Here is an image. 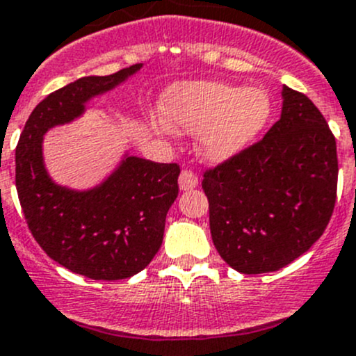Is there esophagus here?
<instances>
[{"label": "esophagus", "mask_w": 356, "mask_h": 356, "mask_svg": "<svg viewBox=\"0 0 356 356\" xmlns=\"http://www.w3.org/2000/svg\"><path fill=\"white\" fill-rule=\"evenodd\" d=\"M197 186V175L193 170H182L179 175V188L182 191H191Z\"/></svg>", "instance_id": "1"}]
</instances>
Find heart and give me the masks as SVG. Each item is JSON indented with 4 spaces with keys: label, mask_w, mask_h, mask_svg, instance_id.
<instances>
[{
    "label": "heart",
    "mask_w": 356,
    "mask_h": 356,
    "mask_svg": "<svg viewBox=\"0 0 356 356\" xmlns=\"http://www.w3.org/2000/svg\"><path fill=\"white\" fill-rule=\"evenodd\" d=\"M159 107L168 129L197 133V152L213 163L244 152L271 115L266 90L218 80L174 83L162 93Z\"/></svg>",
    "instance_id": "obj_1"
}]
</instances>
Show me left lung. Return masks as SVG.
Masks as SVG:
<instances>
[{"mask_svg":"<svg viewBox=\"0 0 356 356\" xmlns=\"http://www.w3.org/2000/svg\"><path fill=\"white\" fill-rule=\"evenodd\" d=\"M282 99L266 136L203 179L213 244L244 275L278 271L300 257L334 209V136L304 93L283 87Z\"/></svg>","mask_w":356,"mask_h":356,"instance_id":"left-lung-1","label":"left lung"}]
</instances>
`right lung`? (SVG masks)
I'll return each instance as SVG.
<instances>
[{"label":"right lung","mask_w":356,"mask_h":356,"mask_svg":"<svg viewBox=\"0 0 356 356\" xmlns=\"http://www.w3.org/2000/svg\"><path fill=\"white\" fill-rule=\"evenodd\" d=\"M141 68L133 65L109 76H83L52 92L32 111L15 153L18 200L33 238L56 263L92 280L131 278L148 266L162 245L181 168L124 152L99 184L71 189L47 172L44 136L80 119L90 100Z\"/></svg>","instance_id":"add662e5"}]
</instances>
